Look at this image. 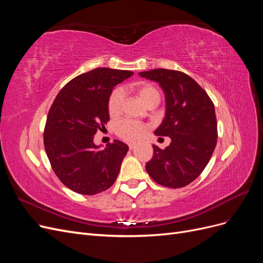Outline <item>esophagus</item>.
Returning <instances> with one entry per match:
<instances>
[{"label": "esophagus", "mask_w": 263, "mask_h": 263, "mask_svg": "<svg viewBox=\"0 0 263 263\" xmlns=\"http://www.w3.org/2000/svg\"><path fill=\"white\" fill-rule=\"evenodd\" d=\"M136 146H137V144H135V142H130V144L128 145V147H129V149H130V150H133V149L136 148Z\"/></svg>", "instance_id": "34e87169"}]
</instances>
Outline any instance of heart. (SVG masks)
Masks as SVG:
<instances>
[{
	"label": "heart",
	"instance_id": "b5f03b06",
	"mask_svg": "<svg viewBox=\"0 0 263 263\" xmlns=\"http://www.w3.org/2000/svg\"><path fill=\"white\" fill-rule=\"evenodd\" d=\"M135 89H136L139 98L146 105L158 104L160 102V93H159L157 87L151 83H137ZM124 98L125 94L121 87H116L109 94L107 100V110L110 116H116L121 113ZM146 132L147 125L136 121H132V119H123V121L118 122L115 126V133L117 136L129 141L140 139L146 134Z\"/></svg>",
	"mask_w": 263,
	"mask_h": 263
}]
</instances>
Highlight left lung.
<instances>
[{
  "label": "left lung",
  "mask_w": 263,
  "mask_h": 263,
  "mask_svg": "<svg viewBox=\"0 0 263 263\" xmlns=\"http://www.w3.org/2000/svg\"><path fill=\"white\" fill-rule=\"evenodd\" d=\"M160 84L165 94V117L155 132L169 136L165 149L154 147L146 170L162 186L178 189L193 182L208 165L217 142V121L209 94L184 72L155 69L139 72Z\"/></svg>",
  "instance_id": "obj_1"
}]
</instances>
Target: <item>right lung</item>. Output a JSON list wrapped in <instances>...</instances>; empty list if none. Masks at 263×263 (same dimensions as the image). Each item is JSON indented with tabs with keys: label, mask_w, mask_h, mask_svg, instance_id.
I'll return each mask as SVG.
<instances>
[{
	"label": "right lung",
	"mask_w": 263,
	"mask_h": 263,
	"mask_svg": "<svg viewBox=\"0 0 263 263\" xmlns=\"http://www.w3.org/2000/svg\"><path fill=\"white\" fill-rule=\"evenodd\" d=\"M133 73L91 70L69 81L52 103L44 130L45 150L55 176L76 193L94 195L114 184L128 146L114 140L99 150L93 136L109 121L107 100L114 86Z\"/></svg>",
	"instance_id": "add662e5"
}]
</instances>
